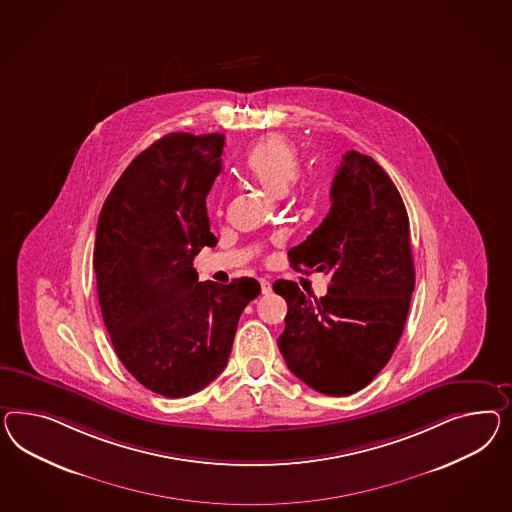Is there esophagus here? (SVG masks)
Here are the masks:
<instances>
[{
    "label": "esophagus",
    "instance_id": "34e87169",
    "mask_svg": "<svg viewBox=\"0 0 512 512\" xmlns=\"http://www.w3.org/2000/svg\"><path fill=\"white\" fill-rule=\"evenodd\" d=\"M259 283H261V292H263V294H270V292H272V285H270V281L261 279Z\"/></svg>",
    "mask_w": 512,
    "mask_h": 512
}]
</instances>
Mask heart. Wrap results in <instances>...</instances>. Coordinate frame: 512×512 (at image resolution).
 I'll return each mask as SVG.
<instances>
[{"label": "heart", "instance_id": "b5f03b06", "mask_svg": "<svg viewBox=\"0 0 512 512\" xmlns=\"http://www.w3.org/2000/svg\"><path fill=\"white\" fill-rule=\"evenodd\" d=\"M244 171L264 192L281 197L300 177L302 164L296 147L289 139L268 136L249 152Z\"/></svg>", "mask_w": 512, "mask_h": 512}]
</instances>
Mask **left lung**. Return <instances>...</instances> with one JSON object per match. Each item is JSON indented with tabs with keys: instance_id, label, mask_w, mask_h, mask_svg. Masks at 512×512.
Segmentation results:
<instances>
[{
	"instance_id": "left-lung-1",
	"label": "left lung",
	"mask_w": 512,
	"mask_h": 512,
	"mask_svg": "<svg viewBox=\"0 0 512 512\" xmlns=\"http://www.w3.org/2000/svg\"><path fill=\"white\" fill-rule=\"evenodd\" d=\"M328 216L289 251L298 272L330 274L328 294L277 279L287 302L277 337L287 367L307 386L343 397L373 382L401 339L415 285L410 221L401 194L371 156L346 151Z\"/></svg>"
}]
</instances>
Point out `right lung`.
I'll return each mask as SVG.
<instances>
[{
  "label": "right lung",
  "instance_id": "add662e5",
  "mask_svg": "<svg viewBox=\"0 0 512 512\" xmlns=\"http://www.w3.org/2000/svg\"><path fill=\"white\" fill-rule=\"evenodd\" d=\"M223 134H167L126 167L100 210L93 268L111 343L141 386L188 397L225 369L238 318L261 292L253 277L197 281L195 255L214 248L207 195Z\"/></svg>",
  "mask_w": 512,
  "mask_h": 512
}]
</instances>
